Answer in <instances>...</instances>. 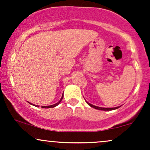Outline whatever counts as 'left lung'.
Returning a JSON list of instances; mask_svg holds the SVG:
<instances>
[{
    "label": "left lung",
    "instance_id": "left-lung-1",
    "mask_svg": "<svg viewBox=\"0 0 150 150\" xmlns=\"http://www.w3.org/2000/svg\"><path fill=\"white\" fill-rule=\"evenodd\" d=\"M87 103L88 104L89 106H91V107H93L95 109H98V110H102V111H111V110H114V109H116V108H118L120 107V106H117V107H114V108H103V107H99V106H94V105H92L91 104H89L87 101Z\"/></svg>",
    "mask_w": 150,
    "mask_h": 150
}]
</instances>
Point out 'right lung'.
<instances>
[{
	"instance_id": "obj_1",
	"label": "right lung",
	"mask_w": 150,
	"mask_h": 150,
	"mask_svg": "<svg viewBox=\"0 0 150 150\" xmlns=\"http://www.w3.org/2000/svg\"><path fill=\"white\" fill-rule=\"evenodd\" d=\"M63 95H62V97H61V99H60V101H58V102H57L56 103V104H53V105H51V106H42V108H53V107H55V106H58V104H60V102H61V101H62V99H63ZM30 103V102H29ZM30 104H32V105H34V104H31V103H30ZM34 106H37V105H34Z\"/></svg>"
}]
</instances>
